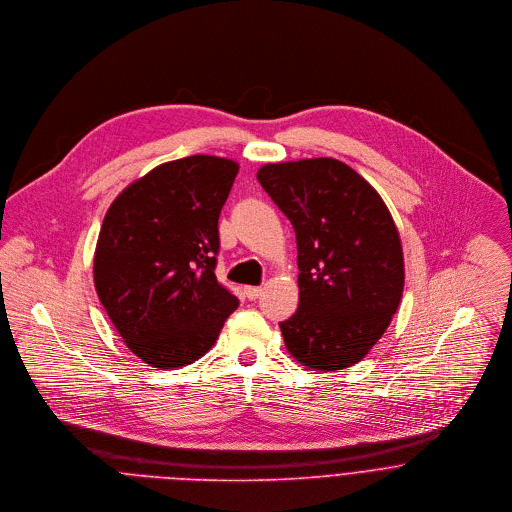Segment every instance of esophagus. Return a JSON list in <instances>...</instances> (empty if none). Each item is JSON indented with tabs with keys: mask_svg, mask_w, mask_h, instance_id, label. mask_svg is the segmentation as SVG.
I'll return each instance as SVG.
<instances>
[{
	"mask_svg": "<svg viewBox=\"0 0 512 512\" xmlns=\"http://www.w3.org/2000/svg\"><path fill=\"white\" fill-rule=\"evenodd\" d=\"M244 294H246L248 300H256V298L262 294V288H258V286H246V288H244Z\"/></svg>",
	"mask_w": 512,
	"mask_h": 512,
	"instance_id": "34e87169",
	"label": "esophagus"
}]
</instances>
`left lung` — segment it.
<instances>
[{"mask_svg": "<svg viewBox=\"0 0 512 512\" xmlns=\"http://www.w3.org/2000/svg\"><path fill=\"white\" fill-rule=\"evenodd\" d=\"M256 178L298 242L300 304L280 324L286 349L312 371L351 367L381 340L403 296L389 208L361 174L328 157L264 165Z\"/></svg>", "mask_w": 512, "mask_h": 512, "instance_id": "left-lung-1", "label": "left lung"}]
</instances>
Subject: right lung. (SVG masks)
<instances>
[{
  "label": "right lung",
  "mask_w": 512,
  "mask_h": 512,
  "mask_svg": "<svg viewBox=\"0 0 512 512\" xmlns=\"http://www.w3.org/2000/svg\"><path fill=\"white\" fill-rule=\"evenodd\" d=\"M238 163H163L111 202L95 246L97 296L125 345L159 369L184 367L218 340L238 298L214 276L218 216Z\"/></svg>",
  "instance_id": "1"
}]
</instances>
